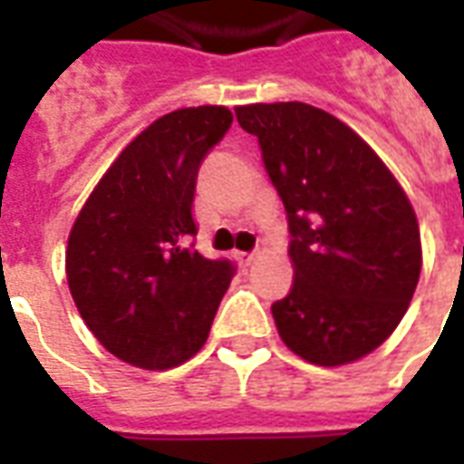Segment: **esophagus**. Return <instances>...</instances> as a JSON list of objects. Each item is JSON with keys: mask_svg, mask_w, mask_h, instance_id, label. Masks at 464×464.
Returning <instances> with one entry per match:
<instances>
[{"mask_svg": "<svg viewBox=\"0 0 464 464\" xmlns=\"http://www.w3.org/2000/svg\"><path fill=\"white\" fill-rule=\"evenodd\" d=\"M233 258L238 261V266H241V268H248V266H251V263L256 261V253L238 251V253H236V256H233Z\"/></svg>", "mask_w": 464, "mask_h": 464, "instance_id": "1", "label": "esophagus"}]
</instances>
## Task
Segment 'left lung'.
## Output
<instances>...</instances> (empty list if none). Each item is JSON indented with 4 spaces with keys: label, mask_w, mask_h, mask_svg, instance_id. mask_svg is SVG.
<instances>
[{
    "label": "left lung",
    "mask_w": 464,
    "mask_h": 464,
    "mask_svg": "<svg viewBox=\"0 0 464 464\" xmlns=\"http://www.w3.org/2000/svg\"><path fill=\"white\" fill-rule=\"evenodd\" d=\"M281 196L295 281L271 305L283 343L315 365L368 355L408 311L422 251L408 196L378 153L323 109L238 106Z\"/></svg>",
    "instance_id": "obj_1"
}]
</instances>
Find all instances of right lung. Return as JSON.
Wrapping results in <instances>:
<instances>
[{
    "mask_svg": "<svg viewBox=\"0 0 464 464\" xmlns=\"http://www.w3.org/2000/svg\"><path fill=\"white\" fill-rule=\"evenodd\" d=\"M226 106L179 109L111 163L66 248V281L82 318L109 353L166 370L196 355L236 266L196 251L193 196L206 153L231 129Z\"/></svg>",
    "mask_w": 464,
    "mask_h": 464,
    "instance_id": "right-lung-1",
    "label": "right lung"
}]
</instances>
